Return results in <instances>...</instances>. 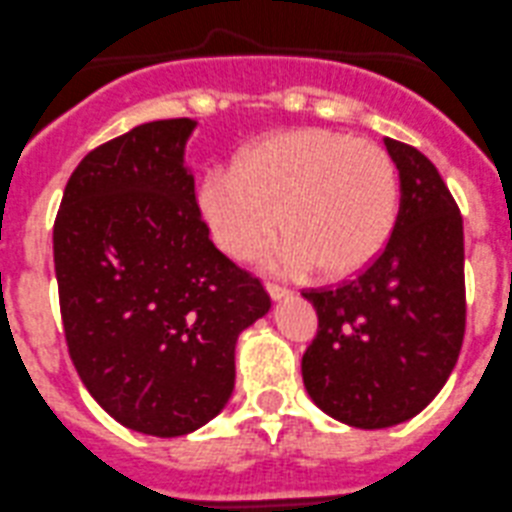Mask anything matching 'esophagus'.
Listing matches in <instances>:
<instances>
[{
  "mask_svg": "<svg viewBox=\"0 0 512 512\" xmlns=\"http://www.w3.org/2000/svg\"><path fill=\"white\" fill-rule=\"evenodd\" d=\"M266 289H269V294L274 296V299H281V296L289 294V289H286L284 284H279V281H266Z\"/></svg>",
  "mask_w": 512,
  "mask_h": 512,
  "instance_id": "esophagus-1",
  "label": "esophagus"
}]
</instances>
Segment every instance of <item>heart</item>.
<instances>
[{"instance_id": "heart-1", "label": "heart", "mask_w": 512, "mask_h": 512, "mask_svg": "<svg viewBox=\"0 0 512 512\" xmlns=\"http://www.w3.org/2000/svg\"><path fill=\"white\" fill-rule=\"evenodd\" d=\"M397 168L384 148L334 130H291L243 148L198 188V211L221 251L251 259L274 236L281 269L347 276L387 243L397 218Z\"/></svg>"}]
</instances>
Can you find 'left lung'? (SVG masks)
I'll use <instances>...</instances> for the list:
<instances>
[{"label":"left lung","mask_w":512,"mask_h":512,"mask_svg":"<svg viewBox=\"0 0 512 512\" xmlns=\"http://www.w3.org/2000/svg\"><path fill=\"white\" fill-rule=\"evenodd\" d=\"M399 170L397 223L354 279L301 291L319 329L301 357L309 397L344 425L410 420L445 387L465 339L462 216L427 155L384 138Z\"/></svg>","instance_id":"8db88e82"}]
</instances>
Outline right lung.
Wrapping results in <instances>:
<instances>
[{"label": "right lung", "mask_w": 512, "mask_h": 512, "mask_svg": "<svg viewBox=\"0 0 512 512\" xmlns=\"http://www.w3.org/2000/svg\"><path fill=\"white\" fill-rule=\"evenodd\" d=\"M193 128L155 120L97 145L52 228L72 364L107 415L155 437L188 435L223 410L238 334L271 306L203 223L183 168Z\"/></svg>", "instance_id": "add662e5"}]
</instances>
